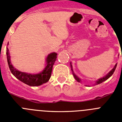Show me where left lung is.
Wrapping results in <instances>:
<instances>
[{
	"label": "left lung",
	"instance_id": "1",
	"mask_svg": "<svg viewBox=\"0 0 122 122\" xmlns=\"http://www.w3.org/2000/svg\"><path fill=\"white\" fill-rule=\"evenodd\" d=\"M117 63H116V65H115V66H114V67L108 73H107L106 75H105L104 76H103V77H101V78L98 79L97 81H95V85H98V84H101V83H102L103 82L105 81H106L107 79L109 78L111 76H112L113 74V73H114V72L115 71V70H116V67H117ZM70 66H71V71H73V76H74V77L75 78V79H76V81H77V82H81V79L79 77H78L77 76H76V74H74V73L73 72V67H72V65H71V62H70Z\"/></svg>",
	"mask_w": 122,
	"mask_h": 122
}]
</instances>
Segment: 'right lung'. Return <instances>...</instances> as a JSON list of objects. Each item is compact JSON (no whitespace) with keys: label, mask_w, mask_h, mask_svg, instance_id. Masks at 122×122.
I'll return each instance as SVG.
<instances>
[{"label":"right lung","mask_w":122,"mask_h":122,"mask_svg":"<svg viewBox=\"0 0 122 122\" xmlns=\"http://www.w3.org/2000/svg\"><path fill=\"white\" fill-rule=\"evenodd\" d=\"M57 54L56 52H51L49 54L46 59V66L43 70L39 73L32 74L20 71L13 66L12 63L11 62L9 49L8 46L6 47V58L11 73L20 81L32 87L40 86L48 82L51 76L53 65L57 59Z\"/></svg>","instance_id":"1"}]
</instances>
